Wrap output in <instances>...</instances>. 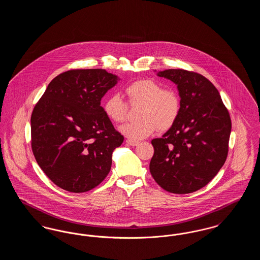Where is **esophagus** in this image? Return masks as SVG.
Segmentation results:
<instances>
[{
	"label": "esophagus",
	"instance_id": "1",
	"mask_svg": "<svg viewBox=\"0 0 260 260\" xmlns=\"http://www.w3.org/2000/svg\"><path fill=\"white\" fill-rule=\"evenodd\" d=\"M126 143H127L128 145H131V146H136V145L138 144V141L132 140V139H127V140H126Z\"/></svg>",
	"mask_w": 260,
	"mask_h": 260
}]
</instances>
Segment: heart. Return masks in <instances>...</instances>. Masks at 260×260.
<instances>
[{
	"mask_svg": "<svg viewBox=\"0 0 260 260\" xmlns=\"http://www.w3.org/2000/svg\"><path fill=\"white\" fill-rule=\"evenodd\" d=\"M132 105H141L137 122L126 123L119 127L121 134L132 140H141L154 134L158 127L167 131L175 124L181 110V100L177 91L162 88L153 79L138 80L125 87ZM105 116L113 123H122L126 118L127 105L119 94H112L103 104Z\"/></svg>",
	"mask_w": 260,
	"mask_h": 260,
	"instance_id": "b5f03b06",
	"label": "heart"
}]
</instances>
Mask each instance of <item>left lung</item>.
Wrapping results in <instances>:
<instances>
[{
    "label": "left lung",
    "mask_w": 260,
    "mask_h": 260,
    "mask_svg": "<svg viewBox=\"0 0 260 260\" xmlns=\"http://www.w3.org/2000/svg\"><path fill=\"white\" fill-rule=\"evenodd\" d=\"M177 86L181 110L175 124L151 141L150 173L168 192L188 194L207 185L226 161L231 119L216 87L182 69L159 71Z\"/></svg>",
    "instance_id": "left-lung-1"
}]
</instances>
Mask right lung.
Returning <instances> with one entry per match:
<instances>
[{"label": "right lung", "mask_w": 260, "mask_h": 260, "mask_svg": "<svg viewBox=\"0 0 260 260\" xmlns=\"http://www.w3.org/2000/svg\"><path fill=\"white\" fill-rule=\"evenodd\" d=\"M120 78L104 69L56 76L31 116V144L42 171L55 185L83 193L110 172L112 153L124 141L100 105Z\"/></svg>", "instance_id": "right-lung-1"}]
</instances>
